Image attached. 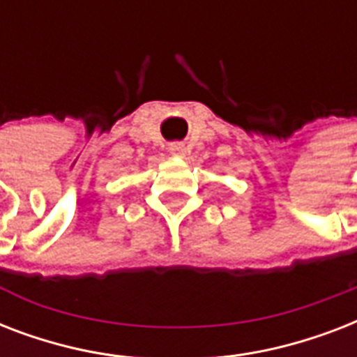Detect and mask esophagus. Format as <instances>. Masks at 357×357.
Wrapping results in <instances>:
<instances>
[{"label":"esophagus","instance_id":"esophagus-1","mask_svg":"<svg viewBox=\"0 0 357 357\" xmlns=\"http://www.w3.org/2000/svg\"><path fill=\"white\" fill-rule=\"evenodd\" d=\"M168 151L172 153V155H185V144L183 142H172V144H168Z\"/></svg>","mask_w":357,"mask_h":357}]
</instances>
